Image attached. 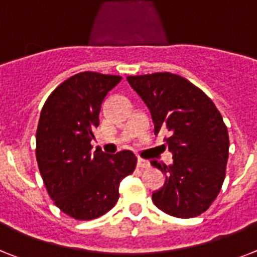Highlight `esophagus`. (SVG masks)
<instances>
[{"label":"esophagus","mask_w":257,"mask_h":257,"mask_svg":"<svg viewBox=\"0 0 257 257\" xmlns=\"http://www.w3.org/2000/svg\"><path fill=\"white\" fill-rule=\"evenodd\" d=\"M137 167H139L140 170L148 169V167H149V162L145 161V159L139 158V161H137Z\"/></svg>","instance_id":"34e87169"}]
</instances>
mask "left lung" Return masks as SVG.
<instances>
[{
  "label": "left lung",
  "mask_w": 257,
  "mask_h": 257,
  "mask_svg": "<svg viewBox=\"0 0 257 257\" xmlns=\"http://www.w3.org/2000/svg\"><path fill=\"white\" fill-rule=\"evenodd\" d=\"M150 109L154 133L167 129L165 148L174 163L150 165L166 175L153 202L178 218L197 217L212 205L226 176L228 132L212 99L197 86L172 73L126 77Z\"/></svg>",
  "instance_id": "left-lung-1"
}]
</instances>
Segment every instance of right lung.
<instances>
[{
    "label": "right lung",
    "mask_w": 257,
    "mask_h": 257,
    "mask_svg": "<svg viewBox=\"0 0 257 257\" xmlns=\"http://www.w3.org/2000/svg\"><path fill=\"white\" fill-rule=\"evenodd\" d=\"M120 75L82 72L52 91L36 129V161L55 205L78 221H90L111 210L118 184L132 174L137 158L122 150L108 155L91 140L99 125L102 103Z\"/></svg>",
    "instance_id": "1"
}]
</instances>
